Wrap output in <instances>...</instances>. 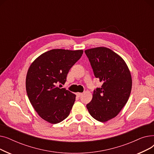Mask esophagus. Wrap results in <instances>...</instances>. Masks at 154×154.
<instances>
[{"mask_svg":"<svg viewBox=\"0 0 154 154\" xmlns=\"http://www.w3.org/2000/svg\"><path fill=\"white\" fill-rule=\"evenodd\" d=\"M76 95L78 96V97H80L82 95V93H80V92H77L76 93Z\"/></svg>","mask_w":154,"mask_h":154,"instance_id":"obj_1","label":"esophagus"}]
</instances>
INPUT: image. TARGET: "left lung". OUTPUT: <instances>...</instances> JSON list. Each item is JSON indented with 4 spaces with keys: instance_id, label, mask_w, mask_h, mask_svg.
<instances>
[{
    "instance_id": "left-lung-1",
    "label": "left lung",
    "mask_w": 154,
    "mask_h": 154,
    "mask_svg": "<svg viewBox=\"0 0 154 154\" xmlns=\"http://www.w3.org/2000/svg\"><path fill=\"white\" fill-rule=\"evenodd\" d=\"M94 75L102 83L94 91L87 109L95 120L105 122L116 117L130 97L131 72L120 55L110 48L95 47L85 51Z\"/></svg>"
}]
</instances>
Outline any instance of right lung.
Here are the masks:
<instances>
[{
  "label": "right lung",
  "mask_w": 154,
  "mask_h": 154,
  "mask_svg": "<svg viewBox=\"0 0 154 154\" xmlns=\"http://www.w3.org/2000/svg\"><path fill=\"white\" fill-rule=\"evenodd\" d=\"M82 54V50L52 49L38 57L29 68L26 81L29 99L47 122L57 124L69 116L76 95L57 85L66 82L69 70Z\"/></svg>",
  "instance_id": "right-lung-1"
}]
</instances>
